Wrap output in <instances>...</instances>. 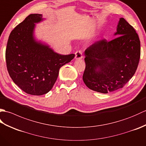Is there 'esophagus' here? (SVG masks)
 I'll return each instance as SVG.
<instances>
[{"label":"esophagus","instance_id":"esophagus-1","mask_svg":"<svg viewBox=\"0 0 146 146\" xmlns=\"http://www.w3.org/2000/svg\"><path fill=\"white\" fill-rule=\"evenodd\" d=\"M82 58H83L82 52L81 51H77L75 52V58L76 60H80V59H82Z\"/></svg>","mask_w":146,"mask_h":146}]
</instances>
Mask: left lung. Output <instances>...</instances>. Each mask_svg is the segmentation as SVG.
Segmentation results:
<instances>
[{
    "label": "left lung",
    "instance_id": "left-lung-1",
    "mask_svg": "<svg viewBox=\"0 0 146 146\" xmlns=\"http://www.w3.org/2000/svg\"><path fill=\"white\" fill-rule=\"evenodd\" d=\"M114 35L118 37L110 41L100 40L85 51L83 82L102 94L123 88L134 76L140 60V40L125 19L120 18Z\"/></svg>",
    "mask_w": 146,
    "mask_h": 146
}]
</instances>
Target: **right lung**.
I'll return each instance as SVG.
<instances>
[{"label":"right lung","mask_w":146,"mask_h":146,"mask_svg":"<svg viewBox=\"0 0 146 146\" xmlns=\"http://www.w3.org/2000/svg\"><path fill=\"white\" fill-rule=\"evenodd\" d=\"M41 21V14L29 15L11 31L5 50L11 78L22 90L33 95L50 91L60 68L75 57L74 54H58L49 46L36 41L33 35L35 23Z\"/></svg>","instance_id":"add662e5"}]
</instances>
